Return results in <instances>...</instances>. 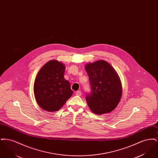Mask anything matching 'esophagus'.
Returning <instances> with one entry per match:
<instances>
[{"label":"esophagus","instance_id":"34e87169","mask_svg":"<svg viewBox=\"0 0 158 158\" xmlns=\"http://www.w3.org/2000/svg\"><path fill=\"white\" fill-rule=\"evenodd\" d=\"M75 94L76 95H77V96H81V95H82V92H81V91H80V90L76 92Z\"/></svg>","mask_w":158,"mask_h":158}]
</instances>
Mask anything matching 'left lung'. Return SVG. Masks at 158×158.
Returning <instances> with one entry per match:
<instances>
[{
    "instance_id": "8db88e82",
    "label": "left lung",
    "mask_w": 158,
    "mask_h": 158,
    "mask_svg": "<svg viewBox=\"0 0 158 158\" xmlns=\"http://www.w3.org/2000/svg\"><path fill=\"white\" fill-rule=\"evenodd\" d=\"M90 94L86 100L91 111L97 114L110 113L119 103L122 95L120 77L114 69L104 60L87 64Z\"/></svg>"
}]
</instances>
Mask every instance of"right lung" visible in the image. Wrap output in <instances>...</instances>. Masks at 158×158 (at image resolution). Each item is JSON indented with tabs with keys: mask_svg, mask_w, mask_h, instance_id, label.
<instances>
[{
	"mask_svg": "<svg viewBox=\"0 0 158 158\" xmlns=\"http://www.w3.org/2000/svg\"><path fill=\"white\" fill-rule=\"evenodd\" d=\"M64 65L57 60L48 61L36 76L34 92L38 105L49 112L58 111L73 94L69 82L64 78Z\"/></svg>",
	"mask_w": 158,
	"mask_h": 158,
	"instance_id": "obj_1",
	"label": "right lung"
}]
</instances>
